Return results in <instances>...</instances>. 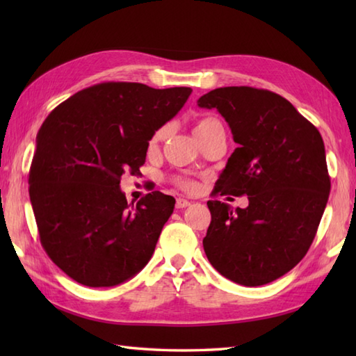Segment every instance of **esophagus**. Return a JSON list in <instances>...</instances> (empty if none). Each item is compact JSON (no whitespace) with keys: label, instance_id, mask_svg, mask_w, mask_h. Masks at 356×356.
Masks as SVG:
<instances>
[{"label":"esophagus","instance_id":"1","mask_svg":"<svg viewBox=\"0 0 356 356\" xmlns=\"http://www.w3.org/2000/svg\"><path fill=\"white\" fill-rule=\"evenodd\" d=\"M191 203H193V202L186 200V199H177V200H176V208H177V209H184V208L190 207Z\"/></svg>","mask_w":356,"mask_h":356}]
</instances>
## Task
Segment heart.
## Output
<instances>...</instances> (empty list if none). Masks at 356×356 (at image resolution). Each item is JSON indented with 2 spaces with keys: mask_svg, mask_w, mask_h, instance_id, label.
I'll return each instance as SVG.
<instances>
[{
  "mask_svg": "<svg viewBox=\"0 0 356 356\" xmlns=\"http://www.w3.org/2000/svg\"><path fill=\"white\" fill-rule=\"evenodd\" d=\"M220 122H218L217 119H214V118H203V119H200L199 122H197V125H195V128H194V133L195 134H200V133H203V131H207V130H209L211 127H214V125H218ZM161 134H162V131H157L156 134H154V138H153V142H156L159 138H161ZM177 184L182 186V188H185V190H191V188L194 186L190 180H177Z\"/></svg>",
  "mask_w": 356,
  "mask_h": 356,
  "instance_id": "heart-1",
  "label": "heart"
}]
</instances>
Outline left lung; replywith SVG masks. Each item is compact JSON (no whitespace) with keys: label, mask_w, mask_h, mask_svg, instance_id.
<instances>
[{"label":"left lung","mask_w":356,"mask_h":356,"mask_svg":"<svg viewBox=\"0 0 356 356\" xmlns=\"http://www.w3.org/2000/svg\"><path fill=\"white\" fill-rule=\"evenodd\" d=\"M197 105L220 113L237 143L216 193L249 200L236 209L208 200L205 254L234 283L274 282L306 255L327 205L330 177L321 134L269 90L222 87L203 95Z\"/></svg>","instance_id":"obj_1"}]
</instances>
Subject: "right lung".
<instances>
[{
	"label": "right lung",
	"instance_id": "1",
	"mask_svg": "<svg viewBox=\"0 0 356 356\" xmlns=\"http://www.w3.org/2000/svg\"><path fill=\"white\" fill-rule=\"evenodd\" d=\"M191 92L102 82L44 120L29 172L30 202L42 248L74 282L118 286L149 261L176 200L153 191L128 205L120 177L139 171L148 142Z\"/></svg>",
	"mask_w": 356,
	"mask_h": 356
}]
</instances>
